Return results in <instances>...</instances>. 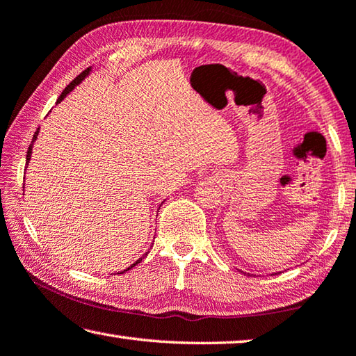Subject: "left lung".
I'll use <instances>...</instances> for the list:
<instances>
[{
    "label": "left lung",
    "mask_w": 356,
    "mask_h": 356,
    "mask_svg": "<svg viewBox=\"0 0 356 356\" xmlns=\"http://www.w3.org/2000/svg\"><path fill=\"white\" fill-rule=\"evenodd\" d=\"M276 275H277V273H276Z\"/></svg>",
    "instance_id": "obj_1"
}]
</instances>
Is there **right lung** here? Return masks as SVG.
I'll use <instances>...</instances> for the list:
<instances>
[{"label":"right lung","mask_w":356,"mask_h":356,"mask_svg":"<svg viewBox=\"0 0 356 356\" xmlns=\"http://www.w3.org/2000/svg\"><path fill=\"white\" fill-rule=\"evenodd\" d=\"M90 71H92V69H90V67H88L86 69V71H83L79 76H76V79H74L71 83H69V85L65 88V90H63V92H61V95L58 97V99H57V104L58 103H61V100L63 99H65V97L69 94V92H72V90H74V88L75 86H79L80 85V83L83 81V80H85L86 79V76L90 74ZM37 137H38V129H37V132H35V134H33V138H32V143L29 145V149H27V156H26V168H27V165H29V162H31V156H32V148H33V143H35V140H37ZM146 254H148V253H146ZM146 254H143V257L146 256ZM143 257H138V259L134 262V264H132V266H129L127 270H123V271H120V273H117V275H123V273H127V271L128 270H131L132 267H136L137 266V264L138 262H142V259H143Z\"/></svg>","instance_id":"right-lung-1"}]
</instances>
